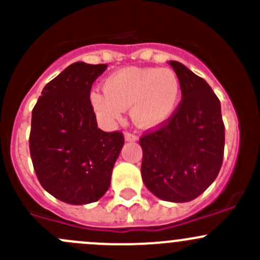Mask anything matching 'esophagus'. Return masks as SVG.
Here are the masks:
<instances>
[{"instance_id": "esophagus-1", "label": "esophagus", "mask_w": 260, "mask_h": 260, "mask_svg": "<svg viewBox=\"0 0 260 260\" xmlns=\"http://www.w3.org/2000/svg\"><path fill=\"white\" fill-rule=\"evenodd\" d=\"M124 140L127 141V142H133V141H137L138 137H137V136L132 135V133H125Z\"/></svg>"}]
</instances>
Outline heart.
I'll return each mask as SVG.
<instances>
[{"label":"heart","mask_w":260,"mask_h":260,"mask_svg":"<svg viewBox=\"0 0 260 260\" xmlns=\"http://www.w3.org/2000/svg\"><path fill=\"white\" fill-rule=\"evenodd\" d=\"M181 85L171 69L123 68L104 81V90L91 93L90 101L104 123L117 122L131 107V118L140 128H156L166 123L180 103Z\"/></svg>","instance_id":"obj_1"}]
</instances>
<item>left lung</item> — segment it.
<instances>
[{"label": "left lung", "instance_id": "obj_1", "mask_svg": "<svg viewBox=\"0 0 260 260\" xmlns=\"http://www.w3.org/2000/svg\"><path fill=\"white\" fill-rule=\"evenodd\" d=\"M181 85L175 114L157 131L141 137V174L158 199L187 203L200 196L219 175L225 128L220 101L203 78L179 61H169Z\"/></svg>", "mask_w": 260, "mask_h": 260}]
</instances>
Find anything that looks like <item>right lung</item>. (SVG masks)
Returning a JSON list of instances; mask_svg holds the SVG:
<instances>
[{"mask_svg":"<svg viewBox=\"0 0 260 260\" xmlns=\"http://www.w3.org/2000/svg\"><path fill=\"white\" fill-rule=\"evenodd\" d=\"M107 64L77 61L41 91L32 109L30 153L36 176L62 203L98 201L111 185L124 137L96 124L90 89Z\"/></svg>","mask_w":260,"mask_h":260,"instance_id":"1","label":"right lung"}]
</instances>
